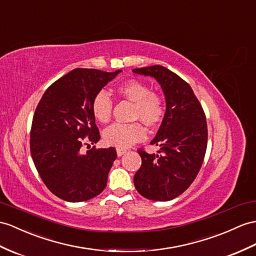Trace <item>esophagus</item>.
I'll return each mask as SVG.
<instances>
[{
	"label": "esophagus",
	"mask_w": 256,
	"mask_h": 256,
	"mask_svg": "<svg viewBox=\"0 0 256 256\" xmlns=\"http://www.w3.org/2000/svg\"><path fill=\"white\" fill-rule=\"evenodd\" d=\"M116 152H117V155H118V156H122V155H124V153H126V152H127V150L117 148H116Z\"/></svg>",
	"instance_id": "obj_1"
}]
</instances>
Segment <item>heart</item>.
<instances>
[{
    "mask_svg": "<svg viewBox=\"0 0 256 256\" xmlns=\"http://www.w3.org/2000/svg\"><path fill=\"white\" fill-rule=\"evenodd\" d=\"M118 96L134 103L132 120H141L148 128H156L166 114V104L158 93L139 80L132 79L116 88ZM92 114L100 122H108L113 112V101L105 91H100L93 98ZM146 136V130L138 122L132 124H113L103 132L105 144L120 148H128Z\"/></svg>",
    "mask_w": 256,
    "mask_h": 256,
    "instance_id": "1",
    "label": "heart"
}]
</instances>
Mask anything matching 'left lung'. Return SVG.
Here are the masks:
<instances>
[{"mask_svg": "<svg viewBox=\"0 0 256 256\" xmlns=\"http://www.w3.org/2000/svg\"><path fill=\"white\" fill-rule=\"evenodd\" d=\"M134 72L158 80L165 94L166 114L151 144L158 154L139 148L142 164L134 182L142 196L170 201L194 182L208 146L206 117L189 84L164 66L134 68Z\"/></svg>", "mask_w": 256, "mask_h": 256, "instance_id": "obj_1", "label": "left lung"}]
</instances>
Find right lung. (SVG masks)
Wrapping results in <instances>:
<instances>
[{
  "label": "right lung",
  "instance_id": "right-lung-1",
  "mask_svg": "<svg viewBox=\"0 0 256 256\" xmlns=\"http://www.w3.org/2000/svg\"><path fill=\"white\" fill-rule=\"evenodd\" d=\"M122 70L76 68L56 80L42 96L30 130V152L42 182L67 202L98 196L108 184L115 148L81 153L86 141L100 140L92 114L93 98Z\"/></svg>",
  "mask_w": 256,
  "mask_h": 256
}]
</instances>
